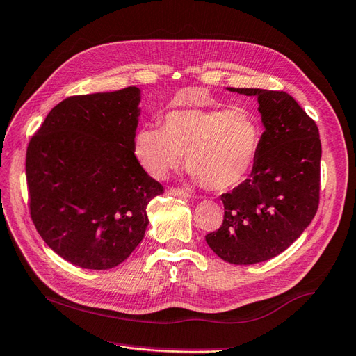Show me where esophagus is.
<instances>
[{
  "mask_svg": "<svg viewBox=\"0 0 356 356\" xmlns=\"http://www.w3.org/2000/svg\"><path fill=\"white\" fill-rule=\"evenodd\" d=\"M167 193L170 195H175V197H189V193H186L185 189H181V188H168Z\"/></svg>",
  "mask_w": 356,
  "mask_h": 356,
  "instance_id": "1",
  "label": "esophagus"
}]
</instances>
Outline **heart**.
Segmentation results:
<instances>
[{
  "label": "heart",
  "instance_id": "heart-1",
  "mask_svg": "<svg viewBox=\"0 0 356 356\" xmlns=\"http://www.w3.org/2000/svg\"><path fill=\"white\" fill-rule=\"evenodd\" d=\"M262 127L243 107L176 109L162 127L144 126L135 135V154L152 176L176 170L186 153V167L212 191H227L249 176L259 153Z\"/></svg>",
  "mask_w": 356,
  "mask_h": 356
}]
</instances>
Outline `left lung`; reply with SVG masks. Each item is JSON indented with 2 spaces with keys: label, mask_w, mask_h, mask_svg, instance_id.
I'll return each instance as SVG.
<instances>
[{
  "label": "left lung",
  "mask_w": 356,
  "mask_h": 356,
  "mask_svg": "<svg viewBox=\"0 0 356 356\" xmlns=\"http://www.w3.org/2000/svg\"><path fill=\"white\" fill-rule=\"evenodd\" d=\"M227 89L258 97L266 130L250 177L221 195L225 220L206 243L222 261L250 266L286 250L316 216L321 143L316 121L290 94Z\"/></svg>",
  "instance_id": "left-lung-1"
}]
</instances>
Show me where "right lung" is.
Returning a JSON list of instances; mask_svg holds the SVG:
<instances>
[{
    "instance_id": "1",
    "label": "right lung",
    "mask_w": 356,
    "mask_h": 356,
    "mask_svg": "<svg viewBox=\"0 0 356 356\" xmlns=\"http://www.w3.org/2000/svg\"><path fill=\"white\" fill-rule=\"evenodd\" d=\"M139 102L136 86L70 97L29 143L33 225L77 267L107 270L126 261L145 235L148 202L163 193L135 156Z\"/></svg>"
}]
</instances>
